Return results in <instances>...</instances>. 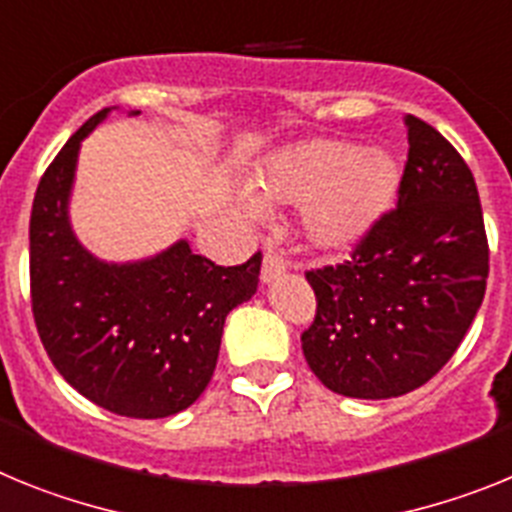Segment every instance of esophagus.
<instances>
[{
    "label": "esophagus",
    "instance_id": "1",
    "mask_svg": "<svg viewBox=\"0 0 512 512\" xmlns=\"http://www.w3.org/2000/svg\"><path fill=\"white\" fill-rule=\"evenodd\" d=\"M286 268H288L286 260H283L278 252L268 250V252H265V257H262V270H260L262 283H273L278 275L286 273Z\"/></svg>",
    "mask_w": 512,
    "mask_h": 512
}]
</instances>
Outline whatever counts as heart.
I'll use <instances>...</instances> for the list:
<instances>
[{
    "label": "heart",
    "mask_w": 512,
    "mask_h": 512,
    "mask_svg": "<svg viewBox=\"0 0 512 512\" xmlns=\"http://www.w3.org/2000/svg\"><path fill=\"white\" fill-rule=\"evenodd\" d=\"M399 185L397 159L379 146L311 139L281 151L257 180L268 206H301V229L314 247L348 250L391 206Z\"/></svg>",
    "instance_id": "b5f03b06"
}]
</instances>
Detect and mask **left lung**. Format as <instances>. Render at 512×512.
I'll use <instances>...</instances> for the list:
<instances>
[{
  "label": "left lung",
  "instance_id": "left-lung-1",
  "mask_svg": "<svg viewBox=\"0 0 512 512\" xmlns=\"http://www.w3.org/2000/svg\"><path fill=\"white\" fill-rule=\"evenodd\" d=\"M407 164L391 208L350 260L306 270L317 314L309 368L342 397L389 399L428 384L464 340L490 275L477 182L461 154L404 115Z\"/></svg>",
  "mask_w": 512,
  "mask_h": 512
}]
</instances>
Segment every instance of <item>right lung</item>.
Segmentation results:
<instances>
[{
    "instance_id": "right-lung-1",
    "label": "right lung",
    "mask_w": 512,
    "mask_h": 512,
    "mask_svg": "<svg viewBox=\"0 0 512 512\" xmlns=\"http://www.w3.org/2000/svg\"><path fill=\"white\" fill-rule=\"evenodd\" d=\"M110 108L56 154L30 213V301L56 371L97 407L157 420L188 410L211 381L224 322L252 299L262 255L221 268L180 239L139 262H102L69 224L79 144Z\"/></svg>"
}]
</instances>
